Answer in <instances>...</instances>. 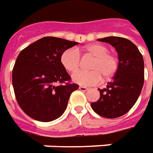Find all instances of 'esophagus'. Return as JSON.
<instances>
[{
    "label": "esophagus",
    "mask_w": 153,
    "mask_h": 153,
    "mask_svg": "<svg viewBox=\"0 0 153 153\" xmlns=\"http://www.w3.org/2000/svg\"><path fill=\"white\" fill-rule=\"evenodd\" d=\"M79 89L81 91H87L88 90V88L87 87H83V86H80L79 87Z\"/></svg>",
    "instance_id": "esophagus-1"
}]
</instances>
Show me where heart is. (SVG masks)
Masks as SVG:
<instances>
[{"label":"heart","mask_w":153,"mask_h":153,"mask_svg":"<svg viewBox=\"0 0 153 153\" xmlns=\"http://www.w3.org/2000/svg\"><path fill=\"white\" fill-rule=\"evenodd\" d=\"M108 48L102 44L94 43L85 46L82 50L69 48L61 56V62L64 68L69 72H74L80 66L79 51L94 56L91 63L89 71H78L72 75V81L82 86H93L99 83L102 76L105 79L112 77L118 68V60L117 56L108 52Z\"/></svg>","instance_id":"heart-1"}]
</instances>
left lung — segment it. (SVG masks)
Wrapping results in <instances>:
<instances>
[{"label":"left lung","instance_id":"obj_1","mask_svg":"<svg viewBox=\"0 0 153 153\" xmlns=\"http://www.w3.org/2000/svg\"><path fill=\"white\" fill-rule=\"evenodd\" d=\"M109 43L118 56V68L112 81L100 89L98 101L91 103L96 113L106 118L126 114L137 101L144 83V62L141 52L131 41L119 36L97 39Z\"/></svg>","mask_w":153,"mask_h":153}]
</instances>
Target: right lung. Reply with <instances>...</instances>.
<instances>
[{"mask_svg": "<svg viewBox=\"0 0 153 153\" xmlns=\"http://www.w3.org/2000/svg\"><path fill=\"white\" fill-rule=\"evenodd\" d=\"M78 42L46 36L20 52L12 70V85L19 106L30 117L51 122L60 117L67 107L77 84L61 62V56ZM56 83H65L57 86Z\"/></svg>", "mask_w": 153, "mask_h": 153, "instance_id": "obj_1", "label": "right lung"}]
</instances>
